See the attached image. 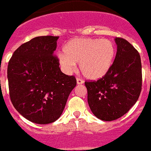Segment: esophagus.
<instances>
[{"label": "esophagus", "mask_w": 151, "mask_h": 151, "mask_svg": "<svg viewBox=\"0 0 151 151\" xmlns=\"http://www.w3.org/2000/svg\"><path fill=\"white\" fill-rule=\"evenodd\" d=\"M77 83L78 84V85H81V84L83 83V81L81 78H77Z\"/></svg>", "instance_id": "obj_1"}]
</instances>
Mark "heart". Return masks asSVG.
Here are the masks:
<instances>
[{"label":"heart","mask_w":151,"mask_h":151,"mask_svg":"<svg viewBox=\"0 0 151 151\" xmlns=\"http://www.w3.org/2000/svg\"><path fill=\"white\" fill-rule=\"evenodd\" d=\"M63 52L58 55V59L65 72H70L79 62L80 70L86 78L99 81L111 70L116 47L108 39L77 38L65 43Z\"/></svg>","instance_id":"obj_1"}]
</instances>
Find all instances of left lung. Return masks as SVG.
I'll list each match as a JSON object with an SVG mask.
<instances>
[{
  "label": "left lung",
  "instance_id": "8db88e82",
  "mask_svg": "<svg viewBox=\"0 0 151 151\" xmlns=\"http://www.w3.org/2000/svg\"><path fill=\"white\" fill-rule=\"evenodd\" d=\"M117 50L108 74L85 82L88 104L93 114L104 121L121 117L136 103L142 90V62L139 53L125 39L116 37Z\"/></svg>",
  "mask_w": 151,
  "mask_h": 151
}]
</instances>
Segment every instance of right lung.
<instances>
[{"mask_svg": "<svg viewBox=\"0 0 151 151\" xmlns=\"http://www.w3.org/2000/svg\"><path fill=\"white\" fill-rule=\"evenodd\" d=\"M59 37H36L13 54L7 67L10 99L16 110L37 124L55 122L62 115L74 76L63 74L53 55Z\"/></svg>", "mask_w": 151, "mask_h": 151, "instance_id": "1", "label": "right lung"}]
</instances>
